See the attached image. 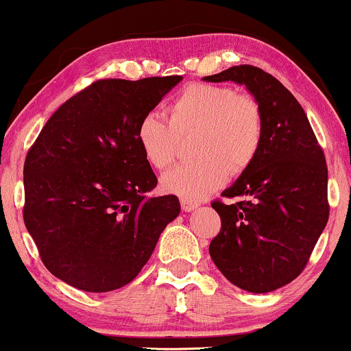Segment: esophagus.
<instances>
[{
    "label": "esophagus",
    "mask_w": 351,
    "mask_h": 351,
    "mask_svg": "<svg viewBox=\"0 0 351 351\" xmlns=\"http://www.w3.org/2000/svg\"><path fill=\"white\" fill-rule=\"evenodd\" d=\"M180 202H181V208H183V210H186V213H191V210H194L197 208V206H199L197 202H194L191 199H186V197H181Z\"/></svg>",
    "instance_id": "obj_1"
}]
</instances>
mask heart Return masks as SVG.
<instances>
[{
	"label": "heart",
	"instance_id": "obj_1",
	"mask_svg": "<svg viewBox=\"0 0 351 351\" xmlns=\"http://www.w3.org/2000/svg\"><path fill=\"white\" fill-rule=\"evenodd\" d=\"M263 111L253 96L230 86L193 83L168 108V122L149 112L135 129L143 158L167 170L180 154V141L193 137L194 162L163 175L165 191L196 201L221 188L227 175L250 170L263 143Z\"/></svg>",
	"mask_w": 351,
	"mask_h": 351
}]
</instances>
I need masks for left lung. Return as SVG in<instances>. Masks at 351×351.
I'll list each match as a JSON object with an SVG mask.
<instances>
[{
  "instance_id": "1",
  "label": "left lung",
  "mask_w": 351,
  "mask_h": 351,
  "mask_svg": "<svg viewBox=\"0 0 351 351\" xmlns=\"http://www.w3.org/2000/svg\"><path fill=\"white\" fill-rule=\"evenodd\" d=\"M237 82L263 111L265 132L250 170L210 202L221 230L209 253L232 285L269 293L296 280L328 221L327 163L309 119L281 82L258 66L239 65L204 77Z\"/></svg>"
}]
</instances>
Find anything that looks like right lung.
<instances>
[{
    "label": "right lung",
    "instance_id": "obj_1",
    "mask_svg": "<svg viewBox=\"0 0 351 351\" xmlns=\"http://www.w3.org/2000/svg\"><path fill=\"white\" fill-rule=\"evenodd\" d=\"M180 82L98 80L37 135L24 162L23 217L58 280L88 293L122 288L180 214L175 194L147 197L157 176L135 137L138 121Z\"/></svg>",
    "mask_w": 351,
    "mask_h": 351
}]
</instances>
